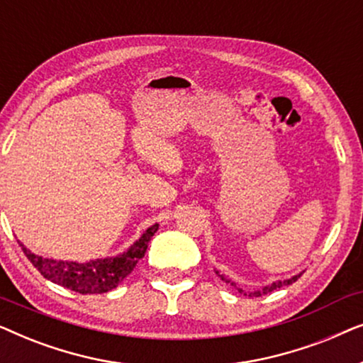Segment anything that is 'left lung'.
Instances as JSON below:
<instances>
[{"instance_id":"left-lung-1","label":"left lung","mask_w":363,"mask_h":363,"mask_svg":"<svg viewBox=\"0 0 363 363\" xmlns=\"http://www.w3.org/2000/svg\"><path fill=\"white\" fill-rule=\"evenodd\" d=\"M216 274L221 277V281H225V282H228V284L235 286L236 289L240 291V292H242V294H245V296H250V297H259V296H262V294H267V292H272L274 289H279V287H282V286H289V284H292V282H296L297 279H299V277L302 276V272H301V274L294 276V277H291V279H284V281H276V282H272V284L262 287V291H255V292H245L242 289H240V287H238V286L235 284V282L230 281V279H226V277L223 276V274H220V272H218V271H216Z\"/></svg>"}]
</instances>
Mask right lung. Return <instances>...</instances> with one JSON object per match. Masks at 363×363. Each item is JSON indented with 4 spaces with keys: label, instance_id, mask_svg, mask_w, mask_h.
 Here are the masks:
<instances>
[{
    "label": "right lung",
    "instance_id": "1",
    "mask_svg": "<svg viewBox=\"0 0 363 363\" xmlns=\"http://www.w3.org/2000/svg\"><path fill=\"white\" fill-rule=\"evenodd\" d=\"M157 230L158 225L148 228L138 238V241L133 242L122 255L89 262L48 259V257L34 255L21 242H18L23 247L28 259L31 261V264L54 284L79 292V294H104V292L116 289L130 274L137 262L145 256L148 241L152 240Z\"/></svg>",
    "mask_w": 363,
    "mask_h": 363
}]
</instances>
